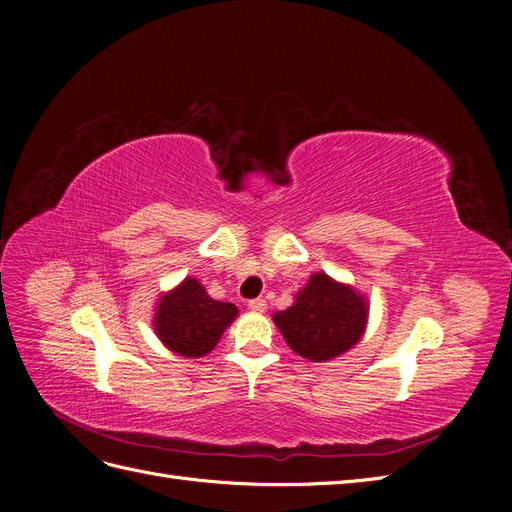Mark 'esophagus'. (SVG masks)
<instances>
[{
	"label": "esophagus",
	"mask_w": 512,
	"mask_h": 512,
	"mask_svg": "<svg viewBox=\"0 0 512 512\" xmlns=\"http://www.w3.org/2000/svg\"><path fill=\"white\" fill-rule=\"evenodd\" d=\"M247 307H250L252 312H256V314H262L267 309V301L265 299H252L250 303H247Z\"/></svg>",
	"instance_id": "1"
}]
</instances>
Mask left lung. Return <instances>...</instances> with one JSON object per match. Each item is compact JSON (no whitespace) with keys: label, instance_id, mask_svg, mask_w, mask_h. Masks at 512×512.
Returning <instances> with one entry per match:
<instances>
[{"label":"left lung","instance_id":"left-lung-1","mask_svg":"<svg viewBox=\"0 0 512 512\" xmlns=\"http://www.w3.org/2000/svg\"><path fill=\"white\" fill-rule=\"evenodd\" d=\"M367 318L365 294L322 271L309 275L290 307L273 314L290 350L312 363L337 359L359 344Z\"/></svg>","mask_w":512,"mask_h":512}]
</instances>
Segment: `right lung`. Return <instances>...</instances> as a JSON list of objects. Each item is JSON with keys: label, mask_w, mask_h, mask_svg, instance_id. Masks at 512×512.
Segmentation results:
<instances>
[{"label": "right lung", "mask_w": 512, "mask_h": 512, "mask_svg": "<svg viewBox=\"0 0 512 512\" xmlns=\"http://www.w3.org/2000/svg\"><path fill=\"white\" fill-rule=\"evenodd\" d=\"M237 316V305L211 299L196 277H185L173 290L162 292L153 312V329L170 352L200 359L218 346Z\"/></svg>", "instance_id": "add662e5"}]
</instances>
